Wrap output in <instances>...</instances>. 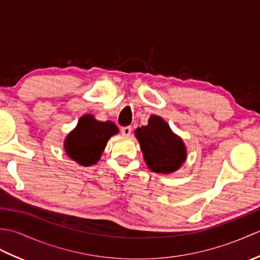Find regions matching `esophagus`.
I'll use <instances>...</instances> for the list:
<instances>
[{
    "label": "esophagus",
    "mask_w": 260,
    "mask_h": 260,
    "mask_svg": "<svg viewBox=\"0 0 260 260\" xmlns=\"http://www.w3.org/2000/svg\"><path fill=\"white\" fill-rule=\"evenodd\" d=\"M121 133L125 136H129L132 133V127L131 126H125V127H121Z\"/></svg>",
    "instance_id": "34e87169"
}]
</instances>
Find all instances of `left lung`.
Returning <instances> with one entry per match:
<instances>
[{
	"label": "left lung",
	"instance_id": "8db88e82",
	"mask_svg": "<svg viewBox=\"0 0 260 260\" xmlns=\"http://www.w3.org/2000/svg\"><path fill=\"white\" fill-rule=\"evenodd\" d=\"M144 159L153 172L172 173L186 158L183 142L176 136L163 118L151 116L147 126L135 131Z\"/></svg>",
	"mask_w": 260,
	"mask_h": 260
}]
</instances>
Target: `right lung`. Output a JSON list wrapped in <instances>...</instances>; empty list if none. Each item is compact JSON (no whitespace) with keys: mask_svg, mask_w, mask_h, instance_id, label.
Returning a JSON list of instances; mask_svg holds the SVG:
<instances>
[{"mask_svg":"<svg viewBox=\"0 0 260 260\" xmlns=\"http://www.w3.org/2000/svg\"><path fill=\"white\" fill-rule=\"evenodd\" d=\"M117 133V126L112 121H99L92 115H85L66 139V152L76 162L89 167L99 161L110 136Z\"/></svg>","mask_w":260,"mask_h":260,"instance_id":"obj_1","label":"right lung"}]
</instances>
